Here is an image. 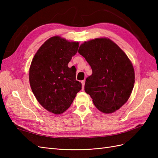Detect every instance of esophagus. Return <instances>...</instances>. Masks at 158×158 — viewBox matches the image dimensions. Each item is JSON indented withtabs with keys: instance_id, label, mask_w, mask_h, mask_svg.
Segmentation results:
<instances>
[{
	"instance_id": "obj_1",
	"label": "esophagus",
	"mask_w": 158,
	"mask_h": 158,
	"mask_svg": "<svg viewBox=\"0 0 158 158\" xmlns=\"http://www.w3.org/2000/svg\"><path fill=\"white\" fill-rule=\"evenodd\" d=\"M81 83H82V90H84V84H85V81H84V80H82V82H81Z\"/></svg>"
}]
</instances>
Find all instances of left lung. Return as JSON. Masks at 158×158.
Listing matches in <instances>:
<instances>
[{"mask_svg": "<svg viewBox=\"0 0 158 158\" xmlns=\"http://www.w3.org/2000/svg\"><path fill=\"white\" fill-rule=\"evenodd\" d=\"M92 70L84 90L100 111L111 113L125 104L135 84V71L127 55L107 38L84 42L78 49Z\"/></svg>", "mask_w": 158, "mask_h": 158, "instance_id": "8db88e82", "label": "left lung"}]
</instances>
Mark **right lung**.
Returning a JSON list of instances; mask_svg holds the SVG:
<instances>
[{
    "instance_id": "right-lung-1",
    "label": "right lung",
    "mask_w": 158,
    "mask_h": 158,
    "mask_svg": "<svg viewBox=\"0 0 158 158\" xmlns=\"http://www.w3.org/2000/svg\"><path fill=\"white\" fill-rule=\"evenodd\" d=\"M78 45V42L52 37L41 46L31 61V90L38 102L51 113L64 112L82 89V84L76 80V70L68 66Z\"/></svg>"
}]
</instances>
